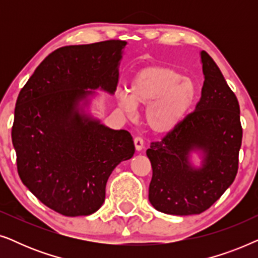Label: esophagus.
<instances>
[{
    "instance_id": "obj_1",
    "label": "esophagus",
    "mask_w": 258,
    "mask_h": 258,
    "mask_svg": "<svg viewBox=\"0 0 258 258\" xmlns=\"http://www.w3.org/2000/svg\"><path fill=\"white\" fill-rule=\"evenodd\" d=\"M134 144H135V149L137 150V151H141L143 149V147H144V143H143V140L141 139V137H135V139H134Z\"/></svg>"
}]
</instances>
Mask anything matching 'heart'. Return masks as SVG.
<instances>
[{"label":"heart","mask_w":258,"mask_h":258,"mask_svg":"<svg viewBox=\"0 0 258 258\" xmlns=\"http://www.w3.org/2000/svg\"><path fill=\"white\" fill-rule=\"evenodd\" d=\"M196 96L188 77L167 67H147L134 76L126 93H117L119 108L128 116L146 107V124L153 133L171 132L184 118Z\"/></svg>","instance_id":"obj_1"}]
</instances>
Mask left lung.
<instances>
[{"label": "left lung", "mask_w": 258, "mask_h": 258, "mask_svg": "<svg viewBox=\"0 0 258 258\" xmlns=\"http://www.w3.org/2000/svg\"><path fill=\"white\" fill-rule=\"evenodd\" d=\"M201 62L204 82L195 110L147 150L153 168L149 201L164 214L185 216L209 209L238 170L243 132L237 97L207 51H201ZM191 151L203 153L200 168L189 164Z\"/></svg>", "instance_id": "1"}]
</instances>
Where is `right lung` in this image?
<instances>
[{
	"instance_id": "1",
	"label": "right lung",
	"mask_w": 258,
	"mask_h": 258,
	"mask_svg": "<svg viewBox=\"0 0 258 258\" xmlns=\"http://www.w3.org/2000/svg\"><path fill=\"white\" fill-rule=\"evenodd\" d=\"M125 41L67 45L49 54L21 89L12 140L23 184L64 216L101 208L116 165L133 157V137L84 114L81 102L114 94Z\"/></svg>"
}]
</instances>
